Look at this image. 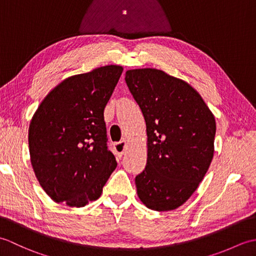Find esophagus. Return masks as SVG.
<instances>
[{
	"instance_id": "obj_1",
	"label": "esophagus",
	"mask_w": 256,
	"mask_h": 256,
	"mask_svg": "<svg viewBox=\"0 0 256 256\" xmlns=\"http://www.w3.org/2000/svg\"><path fill=\"white\" fill-rule=\"evenodd\" d=\"M113 150H114V153L118 157H121L125 150H126V142L125 140H121V142H116L113 144Z\"/></svg>"
}]
</instances>
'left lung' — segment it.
I'll use <instances>...</instances> for the list:
<instances>
[{
	"instance_id": "left-lung-1",
	"label": "left lung",
	"mask_w": 256,
	"mask_h": 256,
	"mask_svg": "<svg viewBox=\"0 0 256 256\" xmlns=\"http://www.w3.org/2000/svg\"><path fill=\"white\" fill-rule=\"evenodd\" d=\"M125 82L146 122L148 162L135 177L140 201L177 209L202 182L214 157L216 121L200 94L162 70H128Z\"/></svg>"
}]
</instances>
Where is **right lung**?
Wrapping results in <instances>:
<instances>
[{"label":"right lung","instance_id":"right-lung-1","mask_svg":"<svg viewBox=\"0 0 256 256\" xmlns=\"http://www.w3.org/2000/svg\"><path fill=\"white\" fill-rule=\"evenodd\" d=\"M122 72L111 64L67 78L32 118V165L42 189L58 204L84 206L96 200L116 168L103 112Z\"/></svg>","mask_w":256,"mask_h":256}]
</instances>
